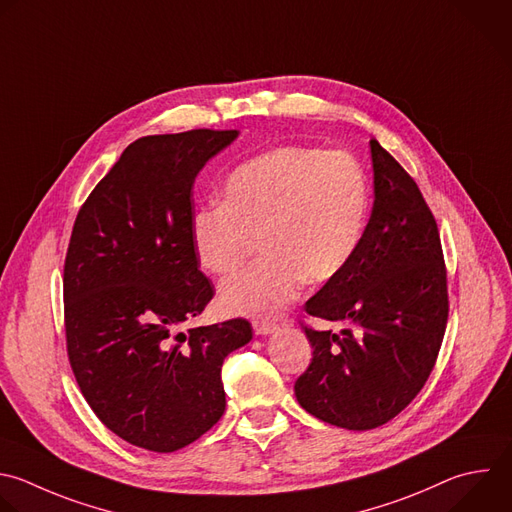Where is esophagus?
<instances>
[{
    "mask_svg": "<svg viewBox=\"0 0 512 512\" xmlns=\"http://www.w3.org/2000/svg\"><path fill=\"white\" fill-rule=\"evenodd\" d=\"M253 329L257 335H269V333H275L279 329V325L273 321H255Z\"/></svg>",
    "mask_w": 512,
    "mask_h": 512,
    "instance_id": "obj_1",
    "label": "esophagus"
}]
</instances>
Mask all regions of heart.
<instances>
[{
    "instance_id": "obj_1",
    "label": "heart",
    "mask_w": 512,
    "mask_h": 512,
    "mask_svg": "<svg viewBox=\"0 0 512 512\" xmlns=\"http://www.w3.org/2000/svg\"><path fill=\"white\" fill-rule=\"evenodd\" d=\"M370 211L368 179L346 152L277 146L241 162L227 177L223 205L191 217L197 265L231 273L259 239L255 265L223 281L219 307L229 315L277 317L305 281L327 283L358 253Z\"/></svg>"
}]
</instances>
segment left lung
<instances>
[{
    "label": "left lung",
    "mask_w": 512,
    "mask_h": 512,
    "mask_svg": "<svg viewBox=\"0 0 512 512\" xmlns=\"http://www.w3.org/2000/svg\"><path fill=\"white\" fill-rule=\"evenodd\" d=\"M374 209L362 245L305 313L344 323L342 333L303 327L313 358L295 382L311 416L372 430L398 416L424 388L446 329V267L436 219L400 162L370 140Z\"/></svg>",
    "instance_id": "left-lung-1"
}]
</instances>
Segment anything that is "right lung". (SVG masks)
<instances>
[{"label": "right lung", "mask_w": 512, "mask_h": 512, "mask_svg": "<svg viewBox=\"0 0 512 512\" xmlns=\"http://www.w3.org/2000/svg\"><path fill=\"white\" fill-rule=\"evenodd\" d=\"M237 136L199 128L134 140L72 229L64 263L72 372L100 422L150 452L185 448L219 422L223 362L253 337L241 317L181 331L215 295L191 245L195 179Z\"/></svg>", "instance_id": "obj_1"}]
</instances>
